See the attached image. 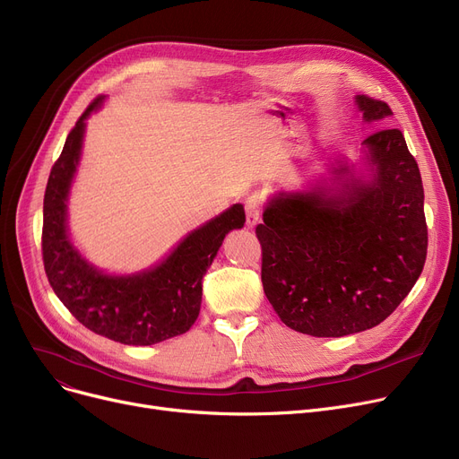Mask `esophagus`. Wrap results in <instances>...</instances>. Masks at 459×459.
<instances>
[{
  "instance_id": "1",
  "label": "esophagus",
  "mask_w": 459,
  "mask_h": 459,
  "mask_svg": "<svg viewBox=\"0 0 459 459\" xmlns=\"http://www.w3.org/2000/svg\"><path fill=\"white\" fill-rule=\"evenodd\" d=\"M260 208H262L260 197H256V195L247 197V201H246V213H247V227L249 229H253L258 223V220H260Z\"/></svg>"
}]
</instances>
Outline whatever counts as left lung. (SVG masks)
<instances>
[{
	"label": "left lung",
	"mask_w": 459,
	"mask_h": 459,
	"mask_svg": "<svg viewBox=\"0 0 459 459\" xmlns=\"http://www.w3.org/2000/svg\"><path fill=\"white\" fill-rule=\"evenodd\" d=\"M355 106L367 125L393 117L387 104L365 94ZM262 220L264 294L282 324L303 334L376 327L424 268V189L396 128L368 135L359 161L334 160L322 182L272 193Z\"/></svg>",
	"instance_id": "left-lung-1"
}]
</instances>
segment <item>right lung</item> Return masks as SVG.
Returning <instances> with one entry per match:
<instances>
[{"instance_id":"right-lung-1","label":"right lung","mask_w":459,"mask_h":459,"mask_svg":"<svg viewBox=\"0 0 459 459\" xmlns=\"http://www.w3.org/2000/svg\"><path fill=\"white\" fill-rule=\"evenodd\" d=\"M99 96L68 134L44 193L42 256L56 296L80 324L120 344L151 346L186 333L195 324L203 277L225 236L242 229L246 210L232 204L187 232L154 266L134 273H108L82 255L68 232V197L74 184L87 128Z\"/></svg>"}]
</instances>
